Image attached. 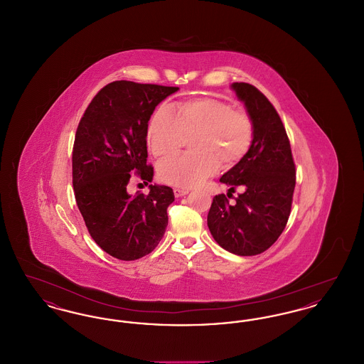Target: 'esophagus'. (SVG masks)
<instances>
[{
  "label": "esophagus",
  "instance_id": "1",
  "mask_svg": "<svg viewBox=\"0 0 364 364\" xmlns=\"http://www.w3.org/2000/svg\"><path fill=\"white\" fill-rule=\"evenodd\" d=\"M173 192L176 198H181V196H186L190 191L186 190V188H174Z\"/></svg>",
  "mask_w": 364,
  "mask_h": 364
}]
</instances>
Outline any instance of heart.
I'll use <instances>...</instances> for the list:
<instances>
[{
    "mask_svg": "<svg viewBox=\"0 0 364 364\" xmlns=\"http://www.w3.org/2000/svg\"><path fill=\"white\" fill-rule=\"evenodd\" d=\"M187 136L192 150L162 161L159 178L174 187L200 184L220 166L230 168L248 153L254 140V122L242 107L215 98H196L176 106V114L161 105L147 127V144L158 158L176 154Z\"/></svg>",
    "mask_w": 364,
    "mask_h": 364,
    "instance_id": "heart-1",
    "label": "heart"
}]
</instances>
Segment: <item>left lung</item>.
Wrapping results in <instances>:
<instances>
[{"mask_svg": "<svg viewBox=\"0 0 364 364\" xmlns=\"http://www.w3.org/2000/svg\"><path fill=\"white\" fill-rule=\"evenodd\" d=\"M254 122V140L248 153L220 181L229 192L242 186L233 204L215 195L208 211L211 236L224 250L240 257L262 254L277 242L285 229L296 184L289 139L277 110L257 87L233 83Z\"/></svg>", "mask_w": 364, "mask_h": 364, "instance_id": "1", "label": "left lung"}]
</instances>
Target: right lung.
I'll return each instance as SVG.
<instances>
[{
    "mask_svg": "<svg viewBox=\"0 0 364 364\" xmlns=\"http://www.w3.org/2000/svg\"><path fill=\"white\" fill-rule=\"evenodd\" d=\"M178 87L109 83L92 98L77 125L72 151L75 199L88 233L120 260L150 254L168 226L173 190L150 184L147 195L128 193L131 176L151 183L147 127L156 105Z\"/></svg>",
    "mask_w": 364,
    "mask_h": 364,
    "instance_id": "1",
    "label": "right lung"
}]
</instances>
